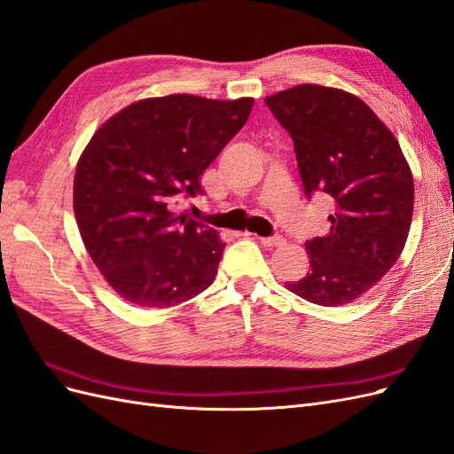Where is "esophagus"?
Masks as SVG:
<instances>
[{
  "instance_id": "esophagus-1",
  "label": "esophagus",
  "mask_w": 454,
  "mask_h": 454,
  "mask_svg": "<svg viewBox=\"0 0 454 454\" xmlns=\"http://www.w3.org/2000/svg\"><path fill=\"white\" fill-rule=\"evenodd\" d=\"M259 242L263 244V246H269V248H277V246H282V244H284V239L278 237V235H274V237H261Z\"/></svg>"
}]
</instances>
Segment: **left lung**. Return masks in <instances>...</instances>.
Listing matches in <instances>:
<instances>
[{
	"label": "left lung",
	"instance_id": "1",
	"mask_svg": "<svg viewBox=\"0 0 454 454\" xmlns=\"http://www.w3.org/2000/svg\"><path fill=\"white\" fill-rule=\"evenodd\" d=\"M294 140L305 195L333 202L332 229L307 240L310 270L287 290L322 307L369 292L400 257L413 217V174L400 144L358 96L297 85L265 98Z\"/></svg>",
	"mask_w": 454,
	"mask_h": 454
}]
</instances>
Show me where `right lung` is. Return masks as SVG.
I'll list each match as a JSON object with an SVG mask.
<instances>
[{
    "instance_id": "add662e5",
    "label": "right lung",
    "mask_w": 454,
    "mask_h": 454,
    "mask_svg": "<svg viewBox=\"0 0 454 454\" xmlns=\"http://www.w3.org/2000/svg\"><path fill=\"white\" fill-rule=\"evenodd\" d=\"M252 98H147L96 130L74 180L81 239L107 284L130 303L167 309L208 287L225 242L176 212L202 195L200 176L252 112Z\"/></svg>"
}]
</instances>
